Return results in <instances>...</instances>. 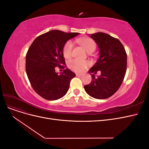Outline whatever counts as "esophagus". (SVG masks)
<instances>
[{"label":"esophagus","instance_id":"1","mask_svg":"<svg viewBox=\"0 0 149 149\" xmlns=\"http://www.w3.org/2000/svg\"><path fill=\"white\" fill-rule=\"evenodd\" d=\"M76 76H78V77H79V76H83V74H81V73H76Z\"/></svg>","mask_w":149,"mask_h":149}]
</instances>
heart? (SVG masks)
Here are the masks:
<instances>
[{
	"mask_svg": "<svg viewBox=\"0 0 149 149\" xmlns=\"http://www.w3.org/2000/svg\"><path fill=\"white\" fill-rule=\"evenodd\" d=\"M78 42L87 52H94L96 49V43L93 40L88 38H81L78 40ZM73 44L71 41L67 42L63 49V56L68 58L71 56L73 49ZM90 65L89 62L88 61H83L78 59H73L69 61L68 66L70 68L75 72H83L87 69V68Z\"/></svg>",
	"mask_w": 149,
	"mask_h": 149,
	"instance_id": "1",
	"label": "heart"
}]
</instances>
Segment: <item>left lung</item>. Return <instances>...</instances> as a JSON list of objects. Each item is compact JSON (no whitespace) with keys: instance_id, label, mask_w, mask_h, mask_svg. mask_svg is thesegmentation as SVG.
<instances>
[{"instance_id":"8db88e82","label":"left lung","mask_w":149,"mask_h":149,"mask_svg":"<svg viewBox=\"0 0 149 149\" xmlns=\"http://www.w3.org/2000/svg\"><path fill=\"white\" fill-rule=\"evenodd\" d=\"M88 35L100 51L99 58L88 73L96 74L100 71L101 74L96 77L91 74V82L84 88L90 96L104 100L113 95L123 83L127 69V54L119 40L109 34L97 32Z\"/></svg>"}]
</instances>
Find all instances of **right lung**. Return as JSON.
I'll return each instance as SVG.
<instances>
[{"instance_id":"obj_1","label":"right lung","mask_w":149,"mask_h":149,"mask_svg":"<svg viewBox=\"0 0 149 149\" xmlns=\"http://www.w3.org/2000/svg\"><path fill=\"white\" fill-rule=\"evenodd\" d=\"M79 33H66L53 30L35 39L26 55V73L35 91L45 100H57L63 97L75 73L66 68L60 74L55 68H63V49L68 40Z\"/></svg>"}]
</instances>
